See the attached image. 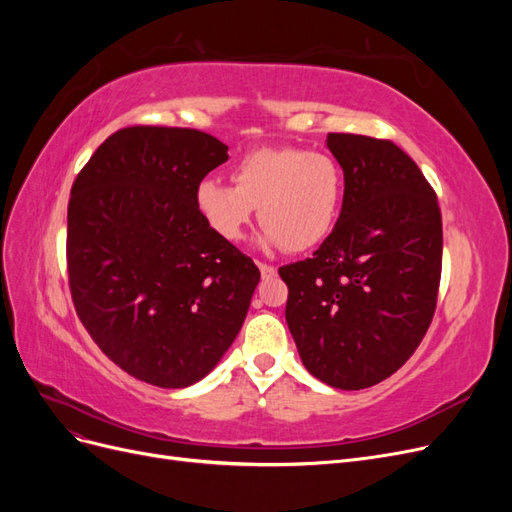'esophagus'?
I'll use <instances>...</instances> for the list:
<instances>
[{
	"instance_id": "esophagus-1",
	"label": "esophagus",
	"mask_w": 512,
	"mask_h": 512,
	"mask_svg": "<svg viewBox=\"0 0 512 512\" xmlns=\"http://www.w3.org/2000/svg\"><path fill=\"white\" fill-rule=\"evenodd\" d=\"M258 269H260L262 277H273L277 271L273 265H267V262H258Z\"/></svg>"
}]
</instances>
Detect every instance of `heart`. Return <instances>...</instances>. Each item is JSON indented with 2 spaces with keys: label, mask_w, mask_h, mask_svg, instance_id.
<instances>
[{
  "label": "heart",
  "mask_w": 512,
  "mask_h": 512,
  "mask_svg": "<svg viewBox=\"0 0 512 512\" xmlns=\"http://www.w3.org/2000/svg\"><path fill=\"white\" fill-rule=\"evenodd\" d=\"M232 183L203 179L194 200L200 218L226 241L243 237L258 207L262 245L303 252L329 235L344 194V173L324 151L260 147L232 168Z\"/></svg>",
  "instance_id": "obj_1"
}]
</instances>
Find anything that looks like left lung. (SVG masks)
Wrapping results in <instances>:
<instances>
[{"instance_id":"obj_1","label":"left lung","mask_w":512,"mask_h":512,"mask_svg":"<svg viewBox=\"0 0 512 512\" xmlns=\"http://www.w3.org/2000/svg\"><path fill=\"white\" fill-rule=\"evenodd\" d=\"M344 170V203L312 258L280 269L286 322L309 374L342 391L404 365L436 312L442 215L421 168L395 143L327 136Z\"/></svg>"}]
</instances>
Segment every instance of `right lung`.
Here are the masks:
<instances>
[{
	"label": "right lung",
	"instance_id": "1",
	"mask_svg": "<svg viewBox=\"0 0 512 512\" xmlns=\"http://www.w3.org/2000/svg\"><path fill=\"white\" fill-rule=\"evenodd\" d=\"M228 160L190 128L111 134L74 179L68 280L83 327L126 374L160 389L205 378L235 342L260 271L200 218L196 188Z\"/></svg>",
	"mask_w": 512,
	"mask_h": 512
}]
</instances>
